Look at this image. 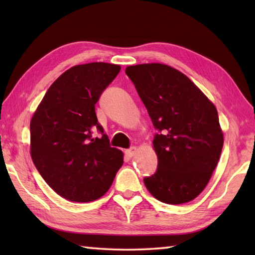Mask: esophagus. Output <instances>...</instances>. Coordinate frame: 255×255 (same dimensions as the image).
Listing matches in <instances>:
<instances>
[{
    "mask_svg": "<svg viewBox=\"0 0 255 255\" xmlns=\"http://www.w3.org/2000/svg\"><path fill=\"white\" fill-rule=\"evenodd\" d=\"M137 152H138V150H137V148L136 147H132L131 149H128V150H126V155L128 156V158H132V156H134L137 154Z\"/></svg>",
    "mask_w": 255,
    "mask_h": 255,
    "instance_id": "obj_1",
    "label": "esophagus"
}]
</instances>
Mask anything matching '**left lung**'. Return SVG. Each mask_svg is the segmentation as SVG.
<instances>
[{"label": "left lung", "mask_w": 255, "mask_h": 255, "mask_svg": "<svg viewBox=\"0 0 255 255\" xmlns=\"http://www.w3.org/2000/svg\"><path fill=\"white\" fill-rule=\"evenodd\" d=\"M147 108L155 134L158 170L144 185L162 203L196 198L217 166L224 145L217 108L185 74L162 63L126 68Z\"/></svg>", "instance_id": "8db88e82"}]
</instances>
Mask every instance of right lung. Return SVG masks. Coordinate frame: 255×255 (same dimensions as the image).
Here are the masks:
<instances>
[{"instance_id": "obj_1", "label": "right lung", "mask_w": 255, "mask_h": 255, "mask_svg": "<svg viewBox=\"0 0 255 255\" xmlns=\"http://www.w3.org/2000/svg\"><path fill=\"white\" fill-rule=\"evenodd\" d=\"M121 66L106 62L78 64L48 89L30 121V155L42 178L71 202L102 197L124 163L97 123L95 104L116 78ZM97 128L102 136L93 138Z\"/></svg>"}]
</instances>
